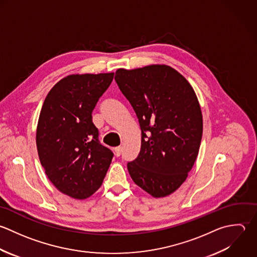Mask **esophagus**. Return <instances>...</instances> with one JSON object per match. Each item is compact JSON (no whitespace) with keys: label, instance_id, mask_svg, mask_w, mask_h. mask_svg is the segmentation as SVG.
Instances as JSON below:
<instances>
[{"label":"esophagus","instance_id":"esophagus-1","mask_svg":"<svg viewBox=\"0 0 257 257\" xmlns=\"http://www.w3.org/2000/svg\"><path fill=\"white\" fill-rule=\"evenodd\" d=\"M121 153H122V147H116L115 148V155L120 156Z\"/></svg>","mask_w":257,"mask_h":257}]
</instances>
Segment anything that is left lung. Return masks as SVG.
I'll return each instance as SVG.
<instances>
[{
	"mask_svg": "<svg viewBox=\"0 0 257 257\" xmlns=\"http://www.w3.org/2000/svg\"><path fill=\"white\" fill-rule=\"evenodd\" d=\"M115 81L141 129V150L127 164L129 174L151 196H168L186 180L199 152L203 120L197 96L167 65L118 69Z\"/></svg>",
	"mask_w": 257,
	"mask_h": 257,
	"instance_id": "8db88e82",
	"label": "left lung"
}]
</instances>
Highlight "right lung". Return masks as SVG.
Listing matches in <instances>:
<instances>
[{"label": "right lung", "instance_id": "obj_1", "mask_svg": "<svg viewBox=\"0 0 257 257\" xmlns=\"http://www.w3.org/2000/svg\"><path fill=\"white\" fill-rule=\"evenodd\" d=\"M114 73L72 74L48 93L36 133L40 162L63 194L86 199L102 185L113 153L98 140L92 112Z\"/></svg>", "mask_w": 257, "mask_h": 257}]
</instances>
